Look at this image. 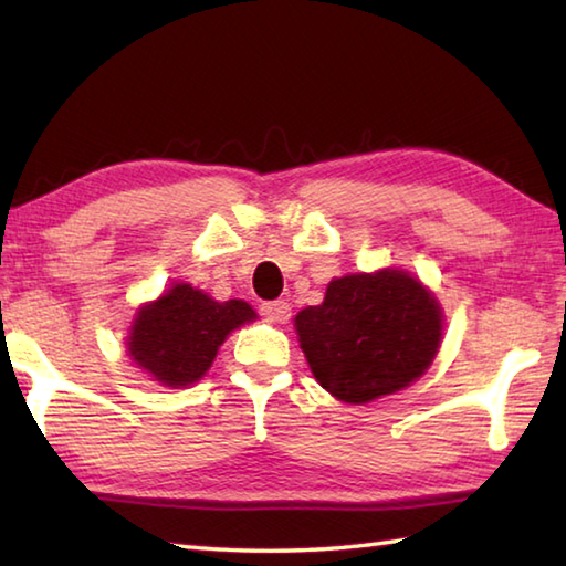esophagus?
I'll list each match as a JSON object with an SVG mask.
<instances>
[{"label":"esophagus","instance_id":"esophagus-1","mask_svg":"<svg viewBox=\"0 0 566 566\" xmlns=\"http://www.w3.org/2000/svg\"><path fill=\"white\" fill-rule=\"evenodd\" d=\"M262 314L266 319H272V322H286L292 317V310H290V304H286L284 300H274V302H264L262 306Z\"/></svg>","mask_w":566,"mask_h":566}]
</instances>
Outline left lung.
<instances>
[{
  "label": "left lung",
  "mask_w": 566,
  "mask_h": 566,
  "mask_svg": "<svg viewBox=\"0 0 566 566\" xmlns=\"http://www.w3.org/2000/svg\"><path fill=\"white\" fill-rule=\"evenodd\" d=\"M319 385L361 405L405 389L432 364L442 312L415 276L399 270L334 280L319 306L294 319Z\"/></svg>",
  "instance_id": "left-lung-1"
}]
</instances>
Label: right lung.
<instances>
[{
	"label": "right lung",
	"instance_id": "add662e5",
	"mask_svg": "<svg viewBox=\"0 0 566 566\" xmlns=\"http://www.w3.org/2000/svg\"><path fill=\"white\" fill-rule=\"evenodd\" d=\"M256 319L242 300L214 302L189 284H175L142 306L129 334L132 359L167 387H187L212 367L227 334Z\"/></svg>",
	"mask_w": 566,
	"mask_h": 566
}]
</instances>
